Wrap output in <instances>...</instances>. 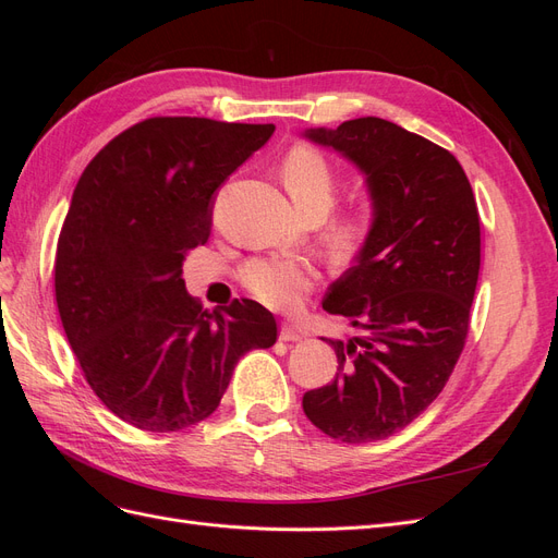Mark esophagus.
Returning a JSON list of instances; mask_svg holds the SVG:
<instances>
[{
  "mask_svg": "<svg viewBox=\"0 0 558 558\" xmlns=\"http://www.w3.org/2000/svg\"><path fill=\"white\" fill-rule=\"evenodd\" d=\"M302 337H305V335H302L295 326L281 324V330H279V340H281V342H300Z\"/></svg>",
  "mask_w": 558,
  "mask_h": 558,
  "instance_id": "1",
  "label": "esophagus"
}]
</instances>
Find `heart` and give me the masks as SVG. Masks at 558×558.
I'll return each mask as SVG.
<instances>
[{"label":"heart","mask_w":558,"mask_h":558,"mask_svg":"<svg viewBox=\"0 0 558 558\" xmlns=\"http://www.w3.org/2000/svg\"><path fill=\"white\" fill-rule=\"evenodd\" d=\"M283 185L298 211L307 218H324L337 195V170L328 156L310 144L289 150L281 167ZM377 214L369 202H353L337 209L326 226L330 248L342 258H351L365 246L375 232ZM318 279L316 267L305 258H253L248 260L240 281L244 289L272 310H293Z\"/></svg>","instance_id":"1"}]
</instances>
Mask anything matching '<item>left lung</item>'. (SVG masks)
Segmentation results:
<instances>
[{"instance_id": "left-lung-1", "label": "left lung", "mask_w": 558, "mask_h": 558, "mask_svg": "<svg viewBox=\"0 0 558 558\" xmlns=\"http://www.w3.org/2000/svg\"><path fill=\"white\" fill-rule=\"evenodd\" d=\"M307 137L367 174L377 223L324 300L361 335L328 340L340 373L302 410L332 440H386L442 393L463 353L482 263L475 193L447 148L384 118Z\"/></svg>"}]
</instances>
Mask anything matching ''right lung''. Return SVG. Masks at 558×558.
Here are the masks:
<instances>
[{
    "label": "right lung",
    "instance_id": "right-lung-1",
    "mask_svg": "<svg viewBox=\"0 0 558 558\" xmlns=\"http://www.w3.org/2000/svg\"><path fill=\"white\" fill-rule=\"evenodd\" d=\"M275 125L154 116L83 170L56 248V302L83 377L125 424L174 433L216 412L246 351L277 342L253 300L202 310L183 258L205 246L211 197Z\"/></svg>",
    "mask_w": 558,
    "mask_h": 558
}]
</instances>
